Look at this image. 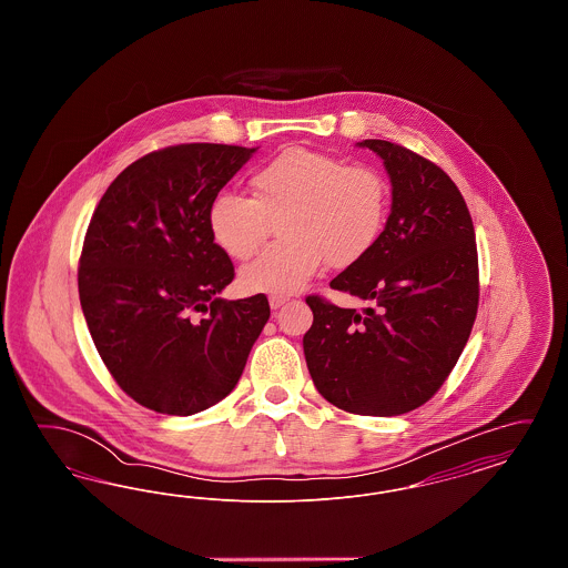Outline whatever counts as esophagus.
Here are the masks:
<instances>
[{"mask_svg": "<svg viewBox=\"0 0 568 568\" xmlns=\"http://www.w3.org/2000/svg\"><path fill=\"white\" fill-rule=\"evenodd\" d=\"M268 302H271V308H274V311H276V308H281V306H283L285 302H287V297L271 296L268 297Z\"/></svg>", "mask_w": 568, "mask_h": 568, "instance_id": "34e87169", "label": "esophagus"}]
</instances>
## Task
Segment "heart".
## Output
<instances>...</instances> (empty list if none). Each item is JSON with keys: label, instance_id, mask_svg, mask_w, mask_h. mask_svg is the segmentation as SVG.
Here are the masks:
<instances>
[{"label": "heart", "instance_id": "b5f03b06", "mask_svg": "<svg viewBox=\"0 0 568 568\" xmlns=\"http://www.w3.org/2000/svg\"><path fill=\"white\" fill-rule=\"evenodd\" d=\"M253 197L216 193L209 230L234 260L251 257L278 221L272 244L241 271L251 294L290 296L322 271L352 266L378 243L389 215V183L371 165L308 149H285L251 174Z\"/></svg>", "mask_w": 568, "mask_h": 568}]
</instances>
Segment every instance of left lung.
<instances>
[{
  "mask_svg": "<svg viewBox=\"0 0 568 568\" xmlns=\"http://www.w3.org/2000/svg\"><path fill=\"white\" fill-rule=\"evenodd\" d=\"M383 160L392 211L378 243L329 287L366 302L341 308L308 296L304 357L327 403L392 417L428 403L449 377L477 317L473 219L456 183L387 140L357 142Z\"/></svg>",
  "mask_w": 568,
  "mask_h": 568,
  "instance_id": "obj_1",
  "label": "left lung"
}]
</instances>
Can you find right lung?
<instances>
[{
	"instance_id": "1",
	"label": "right lung",
	"mask_w": 568,
	"mask_h": 568,
	"mask_svg": "<svg viewBox=\"0 0 568 568\" xmlns=\"http://www.w3.org/2000/svg\"><path fill=\"white\" fill-rule=\"evenodd\" d=\"M257 149L193 142L128 165L82 244L79 296L119 387L163 415H193L239 383L271 317L264 294L223 300L234 266L209 206Z\"/></svg>"
}]
</instances>
